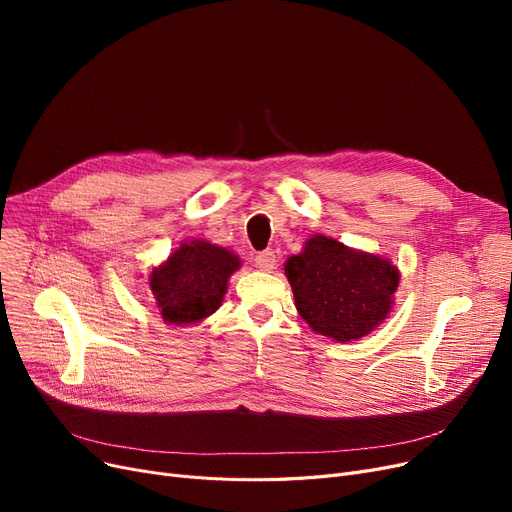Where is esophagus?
Returning a JSON list of instances; mask_svg holds the SVG:
<instances>
[{"instance_id":"34e87169","label":"esophagus","mask_w":512,"mask_h":512,"mask_svg":"<svg viewBox=\"0 0 512 512\" xmlns=\"http://www.w3.org/2000/svg\"><path fill=\"white\" fill-rule=\"evenodd\" d=\"M276 263H278V259H276V253H274L272 249L261 251V253L255 257V265L259 267L261 272H274V270H276Z\"/></svg>"}]
</instances>
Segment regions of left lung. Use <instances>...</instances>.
Returning a JSON list of instances; mask_svg holds the SVG:
<instances>
[{
  "instance_id": "8db88e82",
  "label": "left lung",
  "mask_w": 512,
  "mask_h": 512,
  "mask_svg": "<svg viewBox=\"0 0 512 512\" xmlns=\"http://www.w3.org/2000/svg\"><path fill=\"white\" fill-rule=\"evenodd\" d=\"M294 307L315 334L336 342L361 340L390 315L398 267L382 255L313 234L284 263Z\"/></svg>"
}]
</instances>
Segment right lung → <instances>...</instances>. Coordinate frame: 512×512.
Listing matches in <instances>:
<instances>
[{"mask_svg":"<svg viewBox=\"0 0 512 512\" xmlns=\"http://www.w3.org/2000/svg\"><path fill=\"white\" fill-rule=\"evenodd\" d=\"M240 265L234 251L205 238L182 242L149 274L155 309L170 326L199 324L220 309L228 280Z\"/></svg>","mask_w":512,"mask_h":512,"instance_id":"1","label":"right lung"}]
</instances>
